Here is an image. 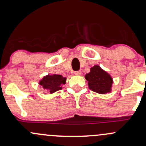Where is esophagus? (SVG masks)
Wrapping results in <instances>:
<instances>
[{
  "mask_svg": "<svg viewBox=\"0 0 146 146\" xmlns=\"http://www.w3.org/2000/svg\"><path fill=\"white\" fill-rule=\"evenodd\" d=\"M75 74L76 75H80L82 74V71H75Z\"/></svg>",
  "mask_w": 146,
  "mask_h": 146,
  "instance_id": "esophagus-1",
  "label": "esophagus"
}]
</instances>
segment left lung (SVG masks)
<instances>
[{
    "mask_svg": "<svg viewBox=\"0 0 146 146\" xmlns=\"http://www.w3.org/2000/svg\"><path fill=\"white\" fill-rule=\"evenodd\" d=\"M85 78L88 81V87L93 91L100 94H106L111 91L113 79L98 65L90 68V73L85 75Z\"/></svg>",
    "mask_w": 146,
    "mask_h": 146,
    "instance_id": "left-lung-1",
    "label": "left lung"
}]
</instances>
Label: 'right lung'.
<instances>
[{
  "instance_id": "add662e5",
  "label": "right lung",
  "mask_w": 146,
  "mask_h": 146,
  "mask_svg": "<svg viewBox=\"0 0 146 146\" xmlns=\"http://www.w3.org/2000/svg\"><path fill=\"white\" fill-rule=\"evenodd\" d=\"M66 78L61 75H48L44 76L39 84L44 89L48 90L50 93H53L62 89V86L66 84Z\"/></svg>"
}]
</instances>
